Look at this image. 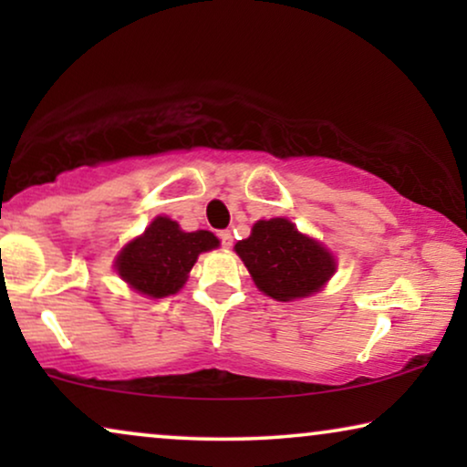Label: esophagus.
<instances>
[{
    "label": "esophagus",
    "mask_w": 467,
    "mask_h": 467,
    "mask_svg": "<svg viewBox=\"0 0 467 467\" xmlns=\"http://www.w3.org/2000/svg\"><path fill=\"white\" fill-rule=\"evenodd\" d=\"M219 238H221L223 248H232V244H234V235H232V232H229V229H225V232H221Z\"/></svg>",
    "instance_id": "1"
}]
</instances>
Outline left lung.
<instances>
[{"mask_svg":"<svg viewBox=\"0 0 467 467\" xmlns=\"http://www.w3.org/2000/svg\"><path fill=\"white\" fill-rule=\"evenodd\" d=\"M234 248L257 289L278 302L312 296L336 272L334 254L280 216L254 223L251 235Z\"/></svg>","mask_w":467,"mask_h":467,"instance_id":"left-lung-1","label":"left lung"}]
</instances>
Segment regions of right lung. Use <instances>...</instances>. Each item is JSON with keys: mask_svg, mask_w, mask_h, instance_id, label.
<instances>
[{"mask_svg": "<svg viewBox=\"0 0 467 467\" xmlns=\"http://www.w3.org/2000/svg\"><path fill=\"white\" fill-rule=\"evenodd\" d=\"M219 246L213 232H182L176 221L157 216L142 235L127 242L114 267L133 291L146 297H168L182 289L202 253Z\"/></svg>", "mask_w": 467, "mask_h": 467, "instance_id": "obj_1", "label": "right lung"}]
</instances>
